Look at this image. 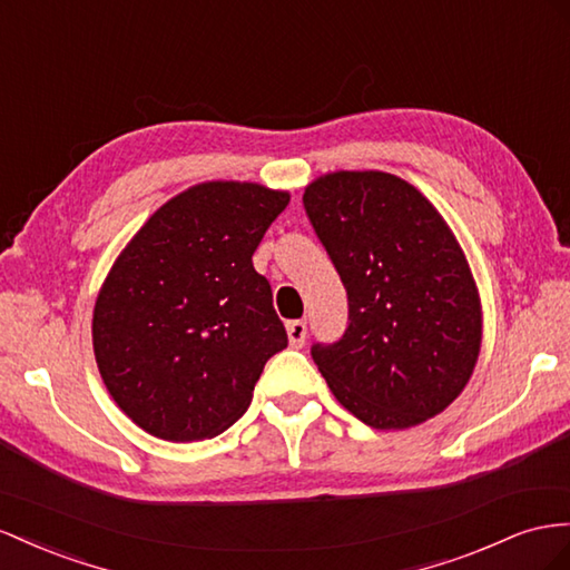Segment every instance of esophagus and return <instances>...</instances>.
<instances>
[{"label": "esophagus", "mask_w": 570, "mask_h": 570, "mask_svg": "<svg viewBox=\"0 0 570 570\" xmlns=\"http://www.w3.org/2000/svg\"><path fill=\"white\" fill-rule=\"evenodd\" d=\"M287 341L292 347H302L306 341V323L304 321H287Z\"/></svg>", "instance_id": "1"}]
</instances>
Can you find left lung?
I'll return each mask as SVG.
<instances>
[{"mask_svg": "<svg viewBox=\"0 0 570 570\" xmlns=\"http://www.w3.org/2000/svg\"><path fill=\"white\" fill-rule=\"evenodd\" d=\"M304 208L347 289L350 326L312 357L335 400L374 429H410L463 393L482 347V302L453 229L410 181L341 170Z\"/></svg>", "mask_w": 570, "mask_h": 570, "instance_id": "obj_1", "label": "left lung"}]
</instances>
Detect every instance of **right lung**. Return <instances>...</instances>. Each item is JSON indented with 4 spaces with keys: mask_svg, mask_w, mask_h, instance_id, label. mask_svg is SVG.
<instances>
[{
    "mask_svg": "<svg viewBox=\"0 0 570 570\" xmlns=\"http://www.w3.org/2000/svg\"><path fill=\"white\" fill-rule=\"evenodd\" d=\"M289 194L215 179L163 204L115 258L94 309L107 391L144 432L204 441L247 412L287 345L252 256Z\"/></svg>",
    "mask_w": 570,
    "mask_h": 570,
    "instance_id": "add662e5",
    "label": "right lung"
}]
</instances>
